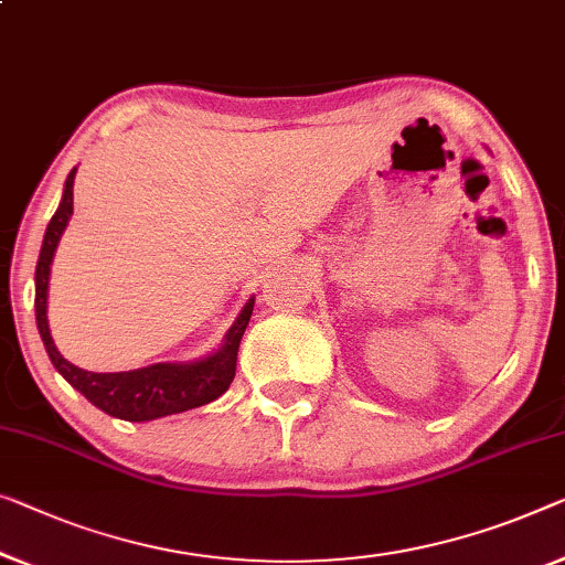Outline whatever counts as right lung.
Segmentation results:
<instances>
[{
    "mask_svg": "<svg viewBox=\"0 0 565 565\" xmlns=\"http://www.w3.org/2000/svg\"><path fill=\"white\" fill-rule=\"evenodd\" d=\"M73 180L75 170L67 174L61 207L55 210L53 221L47 225L35 268L38 330L42 342H45L50 360H53V365L57 367V373H61L73 388H78L86 395L94 406L106 411L108 416L124 420H151L182 414V411L205 406V403L221 398V395L231 388L235 377V360H238L243 332H246L250 315H254V299L248 301L246 309L241 311V317L235 319L228 334H225L223 348L217 350L215 355L192 365L159 363L129 370V373H88V370H81L73 363H67L61 352H57L47 327V281L57 241H61L65 225L73 215Z\"/></svg>",
    "mask_w": 565,
    "mask_h": 565,
    "instance_id": "1",
    "label": "right lung"
}]
</instances>
